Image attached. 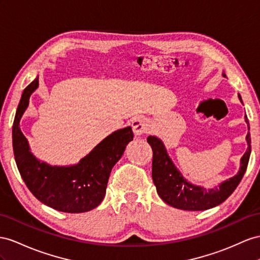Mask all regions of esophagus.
<instances>
[{"instance_id": "34e87169", "label": "esophagus", "mask_w": 260, "mask_h": 260, "mask_svg": "<svg viewBox=\"0 0 260 260\" xmlns=\"http://www.w3.org/2000/svg\"><path fill=\"white\" fill-rule=\"evenodd\" d=\"M132 127L136 136H141L149 131V123L144 116H136L133 119Z\"/></svg>"}]
</instances>
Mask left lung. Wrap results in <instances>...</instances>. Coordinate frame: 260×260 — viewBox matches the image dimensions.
Returning <instances> with one entry per match:
<instances>
[{
    "instance_id": "obj_1",
    "label": "left lung",
    "mask_w": 260,
    "mask_h": 260,
    "mask_svg": "<svg viewBox=\"0 0 260 260\" xmlns=\"http://www.w3.org/2000/svg\"><path fill=\"white\" fill-rule=\"evenodd\" d=\"M223 77H226L223 72ZM238 99L242 98L238 94ZM245 122L249 131V122L245 115ZM148 144L152 148V169L151 176L158 196L167 204L176 209L185 211H203L214 208L228 199L241 182L250 157V134L247 133L246 142L248 147L241 158V167L237 175L223 181L218 187L205 189L200 185L192 184L184 179L169 157L161 139L156 136H148Z\"/></svg>"
}]
</instances>
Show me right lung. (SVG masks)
Instances as JSON below:
<instances>
[{
	"mask_svg": "<svg viewBox=\"0 0 260 260\" xmlns=\"http://www.w3.org/2000/svg\"><path fill=\"white\" fill-rule=\"evenodd\" d=\"M38 88V77L23 91L13 123V150L19 174L29 191L42 203L60 212L82 213L103 201L112 168L133 141L131 126L113 132L76 165L51 166L29 150L19 121Z\"/></svg>",
	"mask_w": 260,
	"mask_h": 260,
	"instance_id": "right-lung-1",
	"label": "right lung"
}]
</instances>
